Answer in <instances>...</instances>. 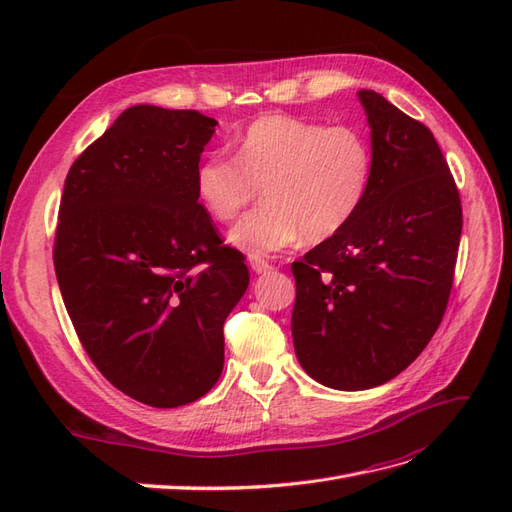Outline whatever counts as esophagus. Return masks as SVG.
<instances>
[{
  "label": "esophagus",
  "instance_id": "1",
  "mask_svg": "<svg viewBox=\"0 0 512 512\" xmlns=\"http://www.w3.org/2000/svg\"><path fill=\"white\" fill-rule=\"evenodd\" d=\"M250 267H252L254 273H267V271L273 269L271 262L265 260V258H260V256H250Z\"/></svg>",
  "mask_w": 512,
  "mask_h": 512
}]
</instances>
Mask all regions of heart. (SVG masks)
Wrapping results in <instances>:
<instances>
[{
	"mask_svg": "<svg viewBox=\"0 0 512 512\" xmlns=\"http://www.w3.org/2000/svg\"><path fill=\"white\" fill-rule=\"evenodd\" d=\"M374 156L352 126H324L290 115L252 121L235 158L213 153L196 166L200 205L222 224L237 220L260 194L267 203L230 230L250 256L286 250L301 237L320 243L342 232L365 203Z\"/></svg>",
	"mask_w": 512,
	"mask_h": 512,
	"instance_id": "b5f03b06",
	"label": "heart"
}]
</instances>
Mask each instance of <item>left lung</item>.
Masks as SVG:
<instances>
[{
    "label": "left lung",
    "instance_id": "left-lung-1",
    "mask_svg": "<svg viewBox=\"0 0 512 512\" xmlns=\"http://www.w3.org/2000/svg\"><path fill=\"white\" fill-rule=\"evenodd\" d=\"M365 203L335 237L292 262V339L309 376L339 391L389 382L425 350L451 297L461 198L425 123L371 89Z\"/></svg>",
    "mask_w": 512,
    "mask_h": 512
}]
</instances>
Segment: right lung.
<instances>
[{
  "label": "right lung",
  "mask_w": 512,
  "mask_h": 512,
  "mask_svg": "<svg viewBox=\"0 0 512 512\" xmlns=\"http://www.w3.org/2000/svg\"><path fill=\"white\" fill-rule=\"evenodd\" d=\"M218 121L130 106L68 170L53 262L74 331L115 389L192 404L224 367V320L250 284L198 203L194 173Z\"/></svg>",
  "instance_id": "right-lung-1"
}]
</instances>
